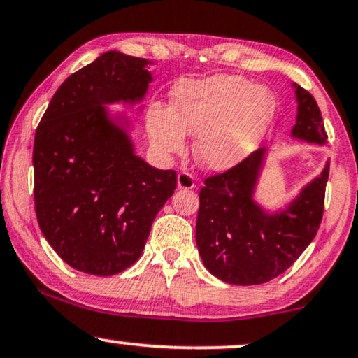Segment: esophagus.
<instances>
[{
  "instance_id": "34e87169",
  "label": "esophagus",
  "mask_w": 358,
  "mask_h": 358,
  "mask_svg": "<svg viewBox=\"0 0 358 358\" xmlns=\"http://www.w3.org/2000/svg\"><path fill=\"white\" fill-rule=\"evenodd\" d=\"M178 188L181 189H193L194 188V177L189 172H180L177 177Z\"/></svg>"
}]
</instances>
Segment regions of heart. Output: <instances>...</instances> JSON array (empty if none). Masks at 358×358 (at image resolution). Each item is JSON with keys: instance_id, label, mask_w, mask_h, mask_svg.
I'll list each match as a JSON object with an SVG mask.
<instances>
[{"instance_id": "b5f03b06", "label": "heart", "mask_w": 358, "mask_h": 358, "mask_svg": "<svg viewBox=\"0 0 358 358\" xmlns=\"http://www.w3.org/2000/svg\"><path fill=\"white\" fill-rule=\"evenodd\" d=\"M278 112L275 95L236 74L185 80L172 92V108L154 103L148 113L150 143L162 154H180L185 136L196 138L203 167L224 172L258 148Z\"/></svg>"}]
</instances>
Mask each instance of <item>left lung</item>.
<instances>
[{"label":"left lung","instance_id":"1","mask_svg":"<svg viewBox=\"0 0 358 358\" xmlns=\"http://www.w3.org/2000/svg\"><path fill=\"white\" fill-rule=\"evenodd\" d=\"M294 85L299 115L292 136L324 144L328 134L318 103L308 90ZM264 152V148L255 150L224 173L210 175L199 191L196 245L206 269L227 284H264L285 273L323 219L329 164L287 210L266 214L253 201Z\"/></svg>","mask_w":358,"mask_h":358}]
</instances>
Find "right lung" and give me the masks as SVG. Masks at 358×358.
<instances>
[{"label": "right lung", "instance_id": "add662e5", "mask_svg": "<svg viewBox=\"0 0 358 358\" xmlns=\"http://www.w3.org/2000/svg\"><path fill=\"white\" fill-rule=\"evenodd\" d=\"M144 58L107 52L71 74L50 100L34 141L40 230L59 258L113 275L143 253L155 215L177 188L175 170L134 155L105 103L138 102L150 83Z\"/></svg>", "mask_w": 358, "mask_h": 358}]
</instances>
